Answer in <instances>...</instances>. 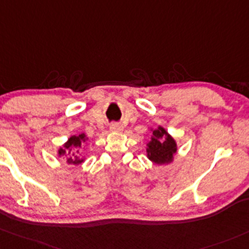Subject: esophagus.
<instances>
[{
  "label": "esophagus",
  "instance_id": "esophagus-1",
  "mask_svg": "<svg viewBox=\"0 0 249 249\" xmlns=\"http://www.w3.org/2000/svg\"><path fill=\"white\" fill-rule=\"evenodd\" d=\"M109 130H111L112 132H122L123 130H124V127H123L122 124H118V123H112L111 126H109Z\"/></svg>",
  "mask_w": 249,
  "mask_h": 249
}]
</instances>
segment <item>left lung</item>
Wrapping results in <instances>:
<instances>
[{"label": "left lung", "instance_id": "8db88e82", "mask_svg": "<svg viewBox=\"0 0 249 249\" xmlns=\"http://www.w3.org/2000/svg\"><path fill=\"white\" fill-rule=\"evenodd\" d=\"M150 141L146 143V158L158 166L172 163L178 151L177 141L161 125L155 129L150 127Z\"/></svg>", "mask_w": 249, "mask_h": 249}]
</instances>
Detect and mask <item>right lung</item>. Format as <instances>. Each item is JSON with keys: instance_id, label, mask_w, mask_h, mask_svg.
I'll use <instances>...</instances> for the list:
<instances>
[{"instance_id": "add662e5", "label": "right lung", "mask_w": 249, "mask_h": 249, "mask_svg": "<svg viewBox=\"0 0 249 249\" xmlns=\"http://www.w3.org/2000/svg\"><path fill=\"white\" fill-rule=\"evenodd\" d=\"M88 141H89V138L87 137L85 132L77 136H70L67 142L62 146H59L57 155L59 158H65L67 163L70 166H78L85 161V159L82 158V153H81V148Z\"/></svg>"}]
</instances>
